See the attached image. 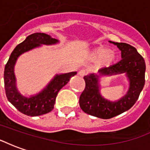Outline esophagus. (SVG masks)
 <instances>
[{"label": "esophagus", "instance_id": "obj_1", "mask_svg": "<svg viewBox=\"0 0 150 150\" xmlns=\"http://www.w3.org/2000/svg\"><path fill=\"white\" fill-rule=\"evenodd\" d=\"M78 75L80 76V77H83L85 75H86V71L85 70H81V71H79L78 73Z\"/></svg>", "mask_w": 150, "mask_h": 150}]
</instances>
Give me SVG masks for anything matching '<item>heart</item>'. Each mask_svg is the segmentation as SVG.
<instances>
[{
  "label": "heart",
  "mask_w": 150,
  "mask_h": 150,
  "mask_svg": "<svg viewBox=\"0 0 150 150\" xmlns=\"http://www.w3.org/2000/svg\"><path fill=\"white\" fill-rule=\"evenodd\" d=\"M90 57L92 60H98V65L100 67H109L116 60V52L102 46L93 50L90 54Z\"/></svg>",
  "instance_id": "heart-1"
}]
</instances>
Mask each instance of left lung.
<instances>
[{
	"label": "left lung",
	"mask_w": 150,
	"mask_h": 150,
	"mask_svg": "<svg viewBox=\"0 0 150 150\" xmlns=\"http://www.w3.org/2000/svg\"><path fill=\"white\" fill-rule=\"evenodd\" d=\"M121 51L122 59L114 65L99 71V75H85V88L79 97V106L85 113L101 119H110L129 110L138 100L145 85V60L136 49L129 44L114 42ZM125 73L129 81L127 94L115 102L104 99L99 93L98 78L100 75L119 74Z\"/></svg>",
	"instance_id": "8db88e82"
}]
</instances>
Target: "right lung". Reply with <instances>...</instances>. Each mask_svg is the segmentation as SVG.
I'll return each mask as SVG.
<instances>
[{"mask_svg":"<svg viewBox=\"0 0 150 150\" xmlns=\"http://www.w3.org/2000/svg\"><path fill=\"white\" fill-rule=\"evenodd\" d=\"M59 42L44 33H35L29 35L24 42L15 47L9 56L5 67L4 82L5 94L8 100L19 112L30 116H41L53 110L55 99L60 89L64 87L72 76L77 74L76 71L69 72L62 75H56L49 84L39 93L30 97H25L18 91L16 87L14 75V65L21 54L42 45H52Z\"/></svg>","mask_w":150,"mask_h":150,"instance_id":"1","label":"right lung"}]
</instances>
